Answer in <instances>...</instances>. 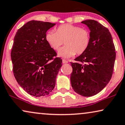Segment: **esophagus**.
I'll return each instance as SVG.
<instances>
[{"label":"esophagus","instance_id":"esophagus-1","mask_svg":"<svg viewBox=\"0 0 125 125\" xmlns=\"http://www.w3.org/2000/svg\"><path fill=\"white\" fill-rule=\"evenodd\" d=\"M68 61L66 60H64V59L62 60V63H63V64H66V63H68Z\"/></svg>","mask_w":125,"mask_h":125}]
</instances>
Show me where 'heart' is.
<instances>
[{
    "label": "heart",
    "instance_id": "b5f03b06",
    "mask_svg": "<svg viewBox=\"0 0 125 125\" xmlns=\"http://www.w3.org/2000/svg\"><path fill=\"white\" fill-rule=\"evenodd\" d=\"M45 39L52 49L57 51L64 42L65 46L59 50L60 56L68 58L75 55H81L88 49L91 41L90 32L87 29L70 24L59 26L56 32L48 31Z\"/></svg>",
    "mask_w": 125,
    "mask_h": 125
}]
</instances>
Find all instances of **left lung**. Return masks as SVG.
Segmentation results:
<instances>
[{"mask_svg":"<svg viewBox=\"0 0 125 125\" xmlns=\"http://www.w3.org/2000/svg\"><path fill=\"white\" fill-rule=\"evenodd\" d=\"M82 23L90 29L91 41L88 49L70 64L73 72L70 81L75 93L83 96L99 93L111 80L115 59V49L111 32L93 20Z\"/></svg>","mask_w":125,"mask_h":125,"instance_id":"obj_1","label":"left lung"}]
</instances>
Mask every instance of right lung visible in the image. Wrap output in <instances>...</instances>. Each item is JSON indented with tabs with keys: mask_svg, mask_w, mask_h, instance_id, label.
Listing matches in <instances>:
<instances>
[{
	"mask_svg": "<svg viewBox=\"0 0 125 125\" xmlns=\"http://www.w3.org/2000/svg\"><path fill=\"white\" fill-rule=\"evenodd\" d=\"M55 23L29 21L17 30L11 53L13 72L21 87L36 97L46 96L55 87L62 59L45 39Z\"/></svg>",
	"mask_w": 125,
	"mask_h": 125,
	"instance_id": "add662e5",
	"label": "right lung"
}]
</instances>
